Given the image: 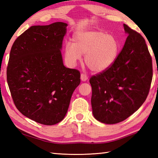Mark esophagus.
Here are the masks:
<instances>
[{
  "mask_svg": "<svg viewBox=\"0 0 158 158\" xmlns=\"http://www.w3.org/2000/svg\"><path fill=\"white\" fill-rule=\"evenodd\" d=\"M81 81H87V80H88V77H87L86 74L82 73L81 74Z\"/></svg>",
  "mask_w": 158,
  "mask_h": 158,
  "instance_id": "obj_1",
  "label": "esophagus"
}]
</instances>
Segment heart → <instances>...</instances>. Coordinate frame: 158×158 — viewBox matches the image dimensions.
<instances>
[{"mask_svg":"<svg viewBox=\"0 0 158 158\" xmlns=\"http://www.w3.org/2000/svg\"><path fill=\"white\" fill-rule=\"evenodd\" d=\"M119 44L113 35L98 30H88L74 33L73 43L65 46V56L74 65L84 54V62L92 71L101 73L110 68L118 53Z\"/></svg>","mask_w":158,"mask_h":158,"instance_id":"b5f03b06","label":"heart"}]
</instances>
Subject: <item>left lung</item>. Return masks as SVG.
<instances>
[{
    "instance_id": "left-lung-1",
    "label": "left lung",
    "mask_w": 158,
    "mask_h": 158,
    "mask_svg": "<svg viewBox=\"0 0 158 158\" xmlns=\"http://www.w3.org/2000/svg\"><path fill=\"white\" fill-rule=\"evenodd\" d=\"M128 36L110 68L91 77L93 114L98 121L116 124L138 110L149 93L152 58L145 40L123 24Z\"/></svg>"
}]
</instances>
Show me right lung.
I'll use <instances>...</instances> for the list:
<instances>
[{
	"label": "right lung",
	"mask_w": 158,
	"mask_h": 158,
	"mask_svg": "<svg viewBox=\"0 0 158 158\" xmlns=\"http://www.w3.org/2000/svg\"><path fill=\"white\" fill-rule=\"evenodd\" d=\"M68 24L33 26L11 48L7 81L16 107L28 118L52 125L65 116L80 73L64 66L63 37Z\"/></svg>",
	"instance_id": "obj_1"
}]
</instances>
